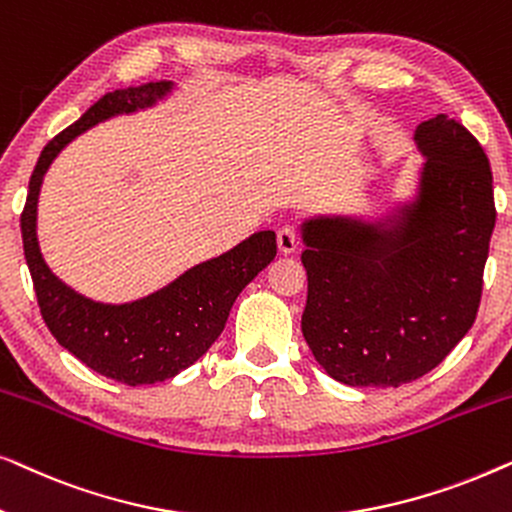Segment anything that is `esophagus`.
Here are the masks:
<instances>
[{
	"label": "esophagus",
	"mask_w": 512,
	"mask_h": 512,
	"mask_svg": "<svg viewBox=\"0 0 512 512\" xmlns=\"http://www.w3.org/2000/svg\"><path fill=\"white\" fill-rule=\"evenodd\" d=\"M277 247H279V251H282V254H293V251H296V247H298V235H296V230H293L291 226L279 228V233H277Z\"/></svg>",
	"instance_id": "1"
}]
</instances>
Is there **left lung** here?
<instances>
[{
  "label": "left lung",
  "mask_w": 512,
  "mask_h": 512,
  "mask_svg": "<svg viewBox=\"0 0 512 512\" xmlns=\"http://www.w3.org/2000/svg\"><path fill=\"white\" fill-rule=\"evenodd\" d=\"M426 158L415 198L382 219L312 216L303 335L349 387H401L471 331L496 223L489 160L471 132L438 114L419 123Z\"/></svg>",
  "instance_id": "left-lung-1"
}]
</instances>
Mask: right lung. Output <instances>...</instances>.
Masks as SVG:
<instances>
[{
  "mask_svg": "<svg viewBox=\"0 0 512 512\" xmlns=\"http://www.w3.org/2000/svg\"><path fill=\"white\" fill-rule=\"evenodd\" d=\"M172 88V81H156L100 97L44 146L20 214L25 261L48 331L95 373L130 387L170 380L193 366L221 335L235 298L277 254L275 233L261 230L226 254L188 268L163 289L121 305L81 296L46 265L37 240V205L48 167L81 132L111 116L149 109Z\"/></svg>",
  "mask_w": 512,
  "mask_h": 512,
  "instance_id": "1",
  "label": "right lung"
}]
</instances>
